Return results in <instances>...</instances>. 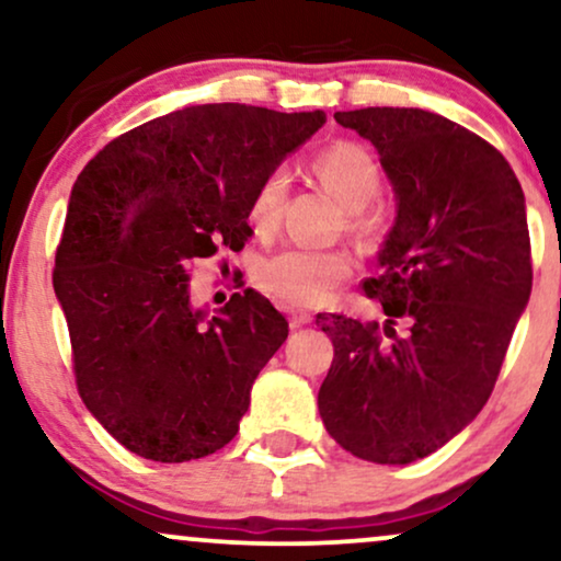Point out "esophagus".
Segmentation results:
<instances>
[{
	"label": "esophagus",
	"mask_w": 561,
	"mask_h": 561,
	"mask_svg": "<svg viewBox=\"0 0 561 561\" xmlns=\"http://www.w3.org/2000/svg\"><path fill=\"white\" fill-rule=\"evenodd\" d=\"M310 321H313V316H310L308 310H289V325H293V329H300V325Z\"/></svg>",
	"instance_id": "esophagus-1"
}]
</instances>
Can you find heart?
I'll return each mask as SVG.
<instances>
[{"label": "heart", "instance_id": "1", "mask_svg": "<svg viewBox=\"0 0 561 561\" xmlns=\"http://www.w3.org/2000/svg\"><path fill=\"white\" fill-rule=\"evenodd\" d=\"M310 170L316 179L350 209V228L363 238L380 236L386 211L375 207L380 191V168L370 152L357 141H333L313 154ZM289 179L285 170L266 173L248 204V219L259 236H272L285 211ZM352 256L339 248L287 245L261 261L256 285L274 300L293 308H316L329 300L342 282L352 276Z\"/></svg>", "mask_w": 561, "mask_h": 561}]
</instances>
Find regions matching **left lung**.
Segmentation results:
<instances>
[{
    "instance_id": "obj_1",
    "label": "left lung",
    "mask_w": 561,
    "mask_h": 561,
    "mask_svg": "<svg viewBox=\"0 0 561 561\" xmlns=\"http://www.w3.org/2000/svg\"><path fill=\"white\" fill-rule=\"evenodd\" d=\"M370 139L399 217L363 282L386 323L318 313L333 363L318 391L329 435L373 463H411L479 414L534 285L526 198L486 139L422 108L333 113Z\"/></svg>"
}]
</instances>
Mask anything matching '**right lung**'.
Segmentation results:
<instances>
[{"instance_id":"add662e5","label":"right lung","mask_w":561,"mask_h":561,"mask_svg":"<svg viewBox=\"0 0 561 561\" xmlns=\"http://www.w3.org/2000/svg\"><path fill=\"white\" fill-rule=\"evenodd\" d=\"M323 124L321 111L191 105L108 141L77 175L54 289L77 391L126 450L183 463L236 437L289 323L251 289L202 323L191 266L243 251L253 191Z\"/></svg>"}]
</instances>
